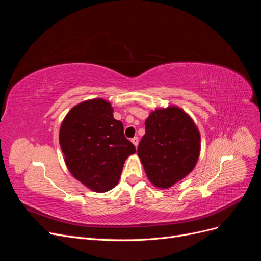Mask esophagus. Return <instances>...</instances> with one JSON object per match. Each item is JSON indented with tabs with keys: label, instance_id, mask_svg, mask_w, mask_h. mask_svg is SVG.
Returning <instances> with one entry per match:
<instances>
[{
	"label": "esophagus",
	"instance_id": "obj_1",
	"mask_svg": "<svg viewBox=\"0 0 261 261\" xmlns=\"http://www.w3.org/2000/svg\"><path fill=\"white\" fill-rule=\"evenodd\" d=\"M132 143L134 144V146L137 147V146H138V143H139V139H138V137H134V138H132Z\"/></svg>",
	"mask_w": 261,
	"mask_h": 261
}]
</instances>
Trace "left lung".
I'll use <instances>...</instances> for the list:
<instances>
[{
    "instance_id": "8db88e82",
    "label": "left lung",
    "mask_w": 261,
    "mask_h": 261,
    "mask_svg": "<svg viewBox=\"0 0 261 261\" xmlns=\"http://www.w3.org/2000/svg\"><path fill=\"white\" fill-rule=\"evenodd\" d=\"M145 125L138 156L151 184L167 189L194 170L200 153V133L193 118L175 106L155 109Z\"/></svg>"
}]
</instances>
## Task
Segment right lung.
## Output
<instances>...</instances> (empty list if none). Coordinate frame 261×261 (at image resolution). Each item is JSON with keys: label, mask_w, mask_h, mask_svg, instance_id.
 Returning a JSON list of instances; mask_svg holds the SVG:
<instances>
[{"label": "right lung", "mask_w": 261, "mask_h": 261, "mask_svg": "<svg viewBox=\"0 0 261 261\" xmlns=\"http://www.w3.org/2000/svg\"><path fill=\"white\" fill-rule=\"evenodd\" d=\"M60 146L67 169L77 180L97 193L117 185L125 160L136 152L124 136L121 121L105 99L78 103L62 122Z\"/></svg>", "instance_id": "obj_1"}]
</instances>
